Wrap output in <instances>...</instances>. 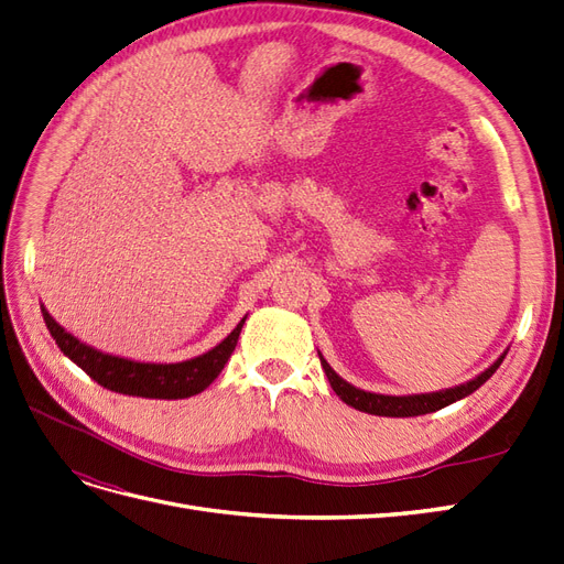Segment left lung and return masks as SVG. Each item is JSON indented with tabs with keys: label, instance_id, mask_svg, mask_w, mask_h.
Segmentation results:
<instances>
[{
	"label": "left lung",
	"instance_id": "1",
	"mask_svg": "<svg viewBox=\"0 0 564 564\" xmlns=\"http://www.w3.org/2000/svg\"><path fill=\"white\" fill-rule=\"evenodd\" d=\"M508 348L494 360L485 371L477 373L475 379L466 381V383H458L454 388H445V390H435V392H419V395H381V392H369L357 388L352 383H348L346 379H340L338 373L329 367V362L324 360L322 352L319 355V362L324 373H327V379L334 388L336 395L344 400L348 406H355L357 412H365V414H373V416H395V419H404V416H421V414H431L437 412V409L447 406L456 400H464L468 398L470 392H475L480 388L494 371H497L503 362Z\"/></svg>",
	"mask_w": 564,
	"mask_h": 564
}]
</instances>
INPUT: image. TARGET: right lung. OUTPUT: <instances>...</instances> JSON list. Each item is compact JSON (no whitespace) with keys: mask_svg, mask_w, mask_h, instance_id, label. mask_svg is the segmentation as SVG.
<instances>
[{"mask_svg":"<svg viewBox=\"0 0 564 564\" xmlns=\"http://www.w3.org/2000/svg\"><path fill=\"white\" fill-rule=\"evenodd\" d=\"M42 315L46 322L48 334L54 336L61 352L89 373V377L112 392H122V395L133 398H148V400H183L209 388L214 379L224 371L226 362L237 346V338L247 322V315L240 324L220 340L212 350L202 352L197 357L183 362H141L131 360V357L110 355L98 350L89 344H84L70 332L48 315L42 303Z\"/></svg>","mask_w":564,"mask_h":564,"instance_id":"obj_1","label":"right lung"}]
</instances>
